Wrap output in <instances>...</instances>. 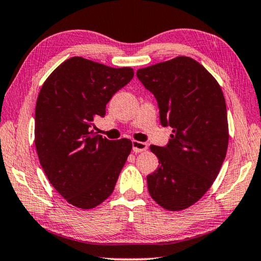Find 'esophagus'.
<instances>
[{"label": "esophagus", "instance_id": "1", "mask_svg": "<svg viewBox=\"0 0 261 261\" xmlns=\"http://www.w3.org/2000/svg\"><path fill=\"white\" fill-rule=\"evenodd\" d=\"M132 147H133V152L141 153V152H145V150L148 148V145H147L146 142L133 141V142H132Z\"/></svg>", "mask_w": 261, "mask_h": 261}]
</instances>
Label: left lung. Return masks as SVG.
<instances>
[{
    "mask_svg": "<svg viewBox=\"0 0 261 261\" xmlns=\"http://www.w3.org/2000/svg\"><path fill=\"white\" fill-rule=\"evenodd\" d=\"M156 99L162 127H172L164 147L150 146L159 167L147 175L148 192L169 211L187 208L212 186L228 145L227 111L217 80L195 60L179 56L137 71Z\"/></svg>",
    "mask_w": 261,
    "mask_h": 261,
    "instance_id": "1",
    "label": "left lung"
}]
</instances>
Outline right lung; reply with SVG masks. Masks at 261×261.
<instances>
[{"instance_id": "add662e5", "label": "right lung", "mask_w": 261, "mask_h": 261, "mask_svg": "<svg viewBox=\"0 0 261 261\" xmlns=\"http://www.w3.org/2000/svg\"><path fill=\"white\" fill-rule=\"evenodd\" d=\"M134 76L84 58L68 59L44 81L35 108V146L53 187L71 205L94 208L114 191L132 149L89 132L106 105Z\"/></svg>"}]
</instances>
